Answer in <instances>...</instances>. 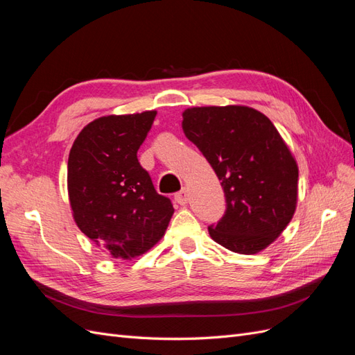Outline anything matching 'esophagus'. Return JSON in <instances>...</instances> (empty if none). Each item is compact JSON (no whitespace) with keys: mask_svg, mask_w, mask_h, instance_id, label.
<instances>
[{"mask_svg":"<svg viewBox=\"0 0 355 355\" xmlns=\"http://www.w3.org/2000/svg\"><path fill=\"white\" fill-rule=\"evenodd\" d=\"M175 201L178 204H180V206H185V204L188 202V189L184 188L182 191H179L178 194L175 196Z\"/></svg>","mask_w":355,"mask_h":355,"instance_id":"esophagus-1","label":"esophagus"}]
</instances>
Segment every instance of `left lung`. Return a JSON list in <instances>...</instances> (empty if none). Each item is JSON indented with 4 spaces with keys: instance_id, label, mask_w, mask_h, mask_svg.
Instances as JSON below:
<instances>
[{
    "instance_id": "obj_1",
    "label": "left lung",
    "mask_w": 355,
    "mask_h": 355,
    "mask_svg": "<svg viewBox=\"0 0 355 355\" xmlns=\"http://www.w3.org/2000/svg\"><path fill=\"white\" fill-rule=\"evenodd\" d=\"M182 128L207 158L227 197L210 237L234 253L256 254L272 244L297 206L296 159L265 114L250 106H194Z\"/></svg>"
}]
</instances>
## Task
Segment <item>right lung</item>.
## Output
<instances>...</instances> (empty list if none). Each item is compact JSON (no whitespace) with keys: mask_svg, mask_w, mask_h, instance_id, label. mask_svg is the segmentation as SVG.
<instances>
[{"mask_svg":"<svg viewBox=\"0 0 355 355\" xmlns=\"http://www.w3.org/2000/svg\"><path fill=\"white\" fill-rule=\"evenodd\" d=\"M157 111L103 115L85 125L68 158V197L81 232L114 259L146 253L164 237L175 209L139 164Z\"/></svg>","mask_w":355,"mask_h":355,"instance_id":"obj_1","label":"right lung"}]
</instances>
